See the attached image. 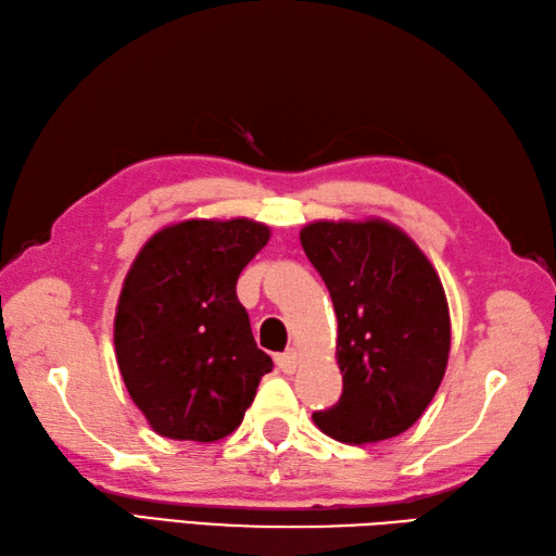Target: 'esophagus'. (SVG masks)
Returning <instances> with one entry per match:
<instances>
[{"instance_id":"obj_1","label":"esophagus","mask_w":556,"mask_h":556,"mask_svg":"<svg viewBox=\"0 0 556 556\" xmlns=\"http://www.w3.org/2000/svg\"><path fill=\"white\" fill-rule=\"evenodd\" d=\"M277 365L283 374H293L295 367H299V355H295V351H287L277 355Z\"/></svg>"}]
</instances>
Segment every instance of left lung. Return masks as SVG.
I'll return each instance as SVG.
<instances>
[{
  "label": "left lung",
  "instance_id": "8db88e82",
  "mask_svg": "<svg viewBox=\"0 0 556 556\" xmlns=\"http://www.w3.org/2000/svg\"><path fill=\"white\" fill-rule=\"evenodd\" d=\"M339 319V403L313 415L341 443L400 435L429 407L450 355L443 283L415 241L386 219L301 229Z\"/></svg>",
  "mask_w": 556,
  "mask_h": 556
}]
</instances>
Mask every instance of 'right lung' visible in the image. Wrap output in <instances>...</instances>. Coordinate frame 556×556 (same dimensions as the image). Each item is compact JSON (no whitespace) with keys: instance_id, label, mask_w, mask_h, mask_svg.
<instances>
[{"instance_id":"add662e5","label":"right lung","mask_w":556,"mask_h":556,"mask_svg":"<svg viewBox=\"0 0 556 556\" xmlns=\"http://www.w3.org/2000/svg\"><path fill=\"white\" fill-rule=\"evenodd\" d=\"M269 241L255 219L156 231L123 281L113 343L127 393L159 435L213 443L251 407L273 357L255 345L237 279Z\"/></svg>"}]
</instances>
